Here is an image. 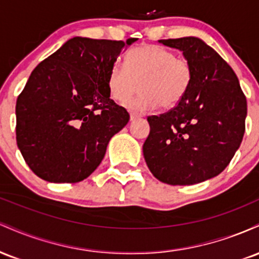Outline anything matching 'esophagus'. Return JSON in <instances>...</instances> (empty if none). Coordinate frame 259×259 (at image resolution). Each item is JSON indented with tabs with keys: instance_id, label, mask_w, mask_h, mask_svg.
Wrapping results in <instances>:
<instances>
[{
	"instance_id": "esophagus-1",
	"label": "esophagus",
	"mask_w": 259,
	"mask_h": 259,
	"mask_svg": "<svg viewBox=\"0 0 259 259\" xmlns=\"http://www.w3.org/2000/svg\"><path fill=\"white\" fill-rule=\"evenodd\" d=\"M140 117H141V115H140L139 113H135V112H130V120H135V119H139Z\"/></svg>"
}]
</instances>
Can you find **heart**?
<instances>
[{"mask_svg":"<svg viewBox=\"0 0 259 259\" xmlns=\"http://www.w3.org/2000/svg\"><path fill=\"white\" fill-rule=\"evenodd\" d=\"M191 65L185 58L158 45H141L126 55V67L115 63L109 69L107 88L113 100L124 102L139 90L136 99L126 102L130 108L151 111L160 105L173 108L189 90Z\"/></svg>","mask_w":259,"mask_h":259,"instance_id":"heart-1","label":"heart"}]
</instances>
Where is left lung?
Returning <instances> with one entry per match:
<instances>
[{"mask_svg": "<svg viewBox=\"0 0 259 259\" xmlns=\"http://www.w3.org/2000/svg\"><path fill=\"white\" fill-rule=\"evenodd\" d=\"M178 49L192 69L179 105L147 118V167L169 185H194L221 174L241 145L247 102L231 67L198 37L159 40Z\"/></svg>", "mask_w": 259, "mask_h": 259, "instance_id": "obj_1", "label": "left lung"}]
</instances>
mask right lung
<instances>
[{
  "mask_svg": "<svg viewBox=\"0 0 259 259\" xmlns=\"http://www.w3.org/2000/svg\"><path fill=\"white\" fill-rule=\"evenodd\" d=\"M136 40L73 37L32 70L17 100L16 135L38 178L79 183L99 167L109 140L130 118L109 97V69Z\"/></svg>",
  "mask_w": 259,
  "mask_h": 259,
  "instance_id": "1",
  "label": "right lung"
}]
</instances>
